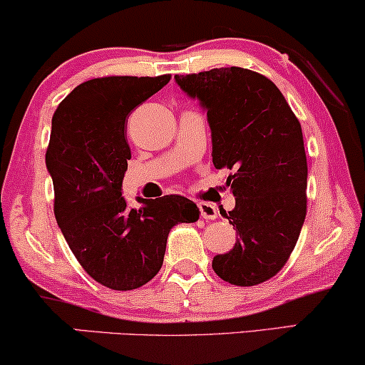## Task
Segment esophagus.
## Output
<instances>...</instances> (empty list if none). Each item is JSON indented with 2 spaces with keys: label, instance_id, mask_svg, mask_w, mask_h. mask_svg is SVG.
<instances>
[{
  "label": "esophagus",
  "instance_id": "esophagus-1",
  "mask_svg": "<svg viewBox=\"0 0 365 365\" xmlns=\"http://www.w3.org/2000/svg\"><path fill=\"white\" fill-rule=\"evenodd\" d=\"M197 208H200L201 217H203L205 220H215L218 217L217 206L211 205V203H206V201H201V203H197Z\"/></svg>",
  "mask_w": 365,
  "mask_h": 365
}]
</instances>
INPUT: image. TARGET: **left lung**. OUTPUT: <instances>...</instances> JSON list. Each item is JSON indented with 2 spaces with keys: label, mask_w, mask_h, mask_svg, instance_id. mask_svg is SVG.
<instances>
[{
  "label": "left lung",
  "mask_w": 365,
  "mask_h": 365,
  "mask_svg": "<svg viewBox=\"0 0 365 365\" xmlns=\"http://www.w3.org/2000/svg\"><path fill=\"white\" fill-rule=\"evenodd\" d=\"M175 83L208 111L215 168L233 170L227 218L238 238L213 259V271L230 284H260L284 267L307 217L299 121L276 84L254 71L220 67L178 74Z\"/></svg>",
  "instance_id": "obj_1"
}]
</instances>
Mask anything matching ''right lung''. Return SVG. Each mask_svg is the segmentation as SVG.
Returning a JSON list of instances; mask_svg holds the SVG:
<instances>
[{
    "label": "right lung",
    "instance_id": "right-lung-1",
    "mask_svg": "<svg viewBox=\"0 0 365 365\" xmlns=\"http://www.w3.org/2000/svg\"><path fill=\"white\" fill-rule=\"evenodd\" d=\"M169 81L170 74L89 79L52 116L45 164L53 182V215L84 271L110 289L147 284L160 271L170 228L200 218L197 206L184 196L138 197V210L121 196L132 157L125 140L128 115Z\"/></svg>",
    "mask_w": 365,
    "mask_h": 365
}]
</instances>
